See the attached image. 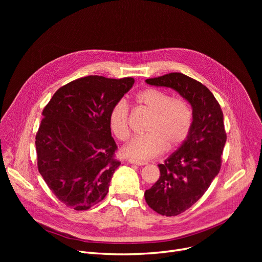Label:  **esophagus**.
<instances>
[{
	"label": "esophagus",
	"mask_w": 262,
	"mask_h": 262,
	"mask_svg": "<svg viewBox=\"0 0 262 262\" xmlns=\"http://www.w3.org/2000/svg\"><path fill=\"white\" fill-rule=\"evenodd\" d=\"M128 162L132 164H136V166H145L146 162L144 161H139V160H134V159H128Z\"/></svg>",
	"instance_id": "1"
}]
</instances>
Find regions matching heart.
<instances>
[{"instance_id": "b5f03b06", "label": "heart", "mask_w": 262, "mask_h": 262, "mask_svg": "<svg viewBox=\"0 0 262 262\" xmlns=\"http://www.w3.org/2000/svg\"><path fill=\"white\" fill-rule=\"evenodd\" d=\"M137 102L152 114V118L145 126L146 134L134 137L122 147L124 156L147 160L159 155L166 146L174 149L185 142L192 126V110L185 100L172 99L167 92L148 88L137 95ZM128 114L125 100L118 101L109 112L110 130L120 140H126L129 136Z\"/></svg>"}]
</instances>
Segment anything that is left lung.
Masks as SVG:
<instances>
[{"instance_id": "left-lung-1", "label": "left lung", "mask_w": 262, "mask_h": 262, "mask_svg": "<svg viewBox=\"0 0 262 262\" xmlns=\"http://www.w3.org/2000/svg\"><path fill=\"white\" fill-rule=\"evenodd\" d=\"M145 82L173 89L192 107L187 139L158 164L159 180L144 192L147 205L157 213L177 215L203 196L220 172L226 143L223 113L210 90L185 74L170 73Z\"/></svg>"}]
</instances>
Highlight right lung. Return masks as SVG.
<instances>
[{"label":"right lung","instance_id":"right-lung-1","mask_svg":"<svg viewBox=\"0 0 262 262\" xmlns=\"http://www.w3.org/2000/svg\"><path fill=\"white\" fill-rule=\"evenodd\" d=\"M134 82L132 77H81L59 88L43 109L35 142L38 170L68 207L87 210L108 193L121 164L114 158L108 116Z\"/></svg>","mask_w":262,"mask_h":262}]
</instances>
